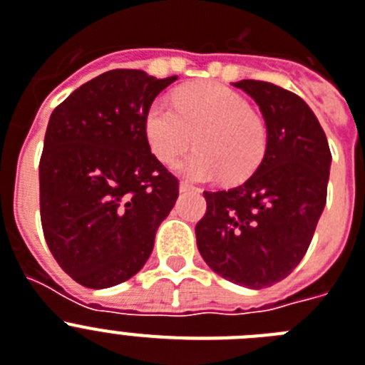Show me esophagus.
Listing matches in <instances>:
<instances>
[{
  "label": "esophagus",
  "instance_id": "1",
  "mask_svg": "<svg viewBox=\"0 0 365 365\" xmlns=\"http://www.w3.org/2000/svg\"><path fill=\"white\" fill-rule=\"evenodd\" d=\"M180 191H182V192L195 191V187H192L191 183H187V182H180Z\"/></svg>",
  "mask_w": 365,
  "mask_h": 365
}]
</instances>
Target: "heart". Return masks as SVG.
I'll use <instances>...</instances> for the list:
<instances>
[{"mask_svg":"<svg viewBox=\"0 0 365 365\" xmlns=\"http://www.w3.org/2000/svg\"><path fill=\"white\" fill-rule=\"evenodd\" d=\"M148 145L161 163H173L196 141L198 150L174 165L192 182L222 176L237 182L261 165L268 128L239 91L205 82L173 95V106L154 103L145 119Z\"/></svg>","mask_w":365,"mask_h":365,"instance_id":"b5f03b06","label":"heart"}]
</instances>
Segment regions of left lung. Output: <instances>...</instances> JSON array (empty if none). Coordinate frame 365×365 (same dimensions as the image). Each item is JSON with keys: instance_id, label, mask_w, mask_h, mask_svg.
Masks as SVG:
<instances>
[{"instance_id": "8db88e82", "label": "left lung", "mask_w": 365, "mask_h": 365, "mask_svg": "<svg viewBox=\"0 0 365 365\" xmlns=\"http://www.w3.org/2000/svg\"><path fill=\"white\" fill-rule=\"evenodd\" d=\"M261 108L268 147L242 185L204 191L207 211L196 224V244L209 268L250 288L287 277L309 250L327 202L331 150L314 112L272 82L240 81Z\"/></svg>"}]
</instances>
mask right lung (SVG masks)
<instances>
[{
  "label": "right lung",
  "mask_w": 365,
  "mask_h": 365,
  "mask_svg": "<svg viewBox=\"0 0 365 365\" xmlns=\"http://www.w3.org/2000/svg\"><path fill=\"white\" fill-rule=\"evenodd\" d=\"M178 77L112 69L51 113L40 158V217L60 268L82 287L138 274L178 198V178L150 152L145 119Z\"/></svg>",
  "instance_id": "right-lung-1"
}]
</instances>
